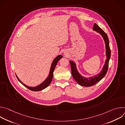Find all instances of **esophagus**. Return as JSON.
<instances>
[{
    "instance_id": "34e87169",
    "label": "esophagus",
    "mask_w": 125,
    "mask_h": 125,
    "mask_svg": "<svg viewBox=\"0 0 125 125\" xmlns=\"http://www.w3.org/2000/svg\"><path fill=\"white\" fill-rule=\"evenodd\" d=\"M64 54H65V55H66V54H66V52H65V53H64Z\"/></svg>"
}]
</instances>
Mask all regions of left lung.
Listing matches in <instances>:
<instances>
[{
  "label": "left lung",
  "mask_w": 125,
  "mask_h": 125,
  "mask_svg": "<svg viewBox=\"0 0 125 125\" xmlns=\"http://www.w3.org/2000/svg\"><path fill=\"white\" fill-rule=\"evenodd\" d=\"M93 30L96 31L101 35L105 44L106 59L102 70L100 71V72L98 74L95 76L88 78L84 77L81 75V74L79 72L77 68L76 64L73 61H69L71 67V72H72L73 78L79 84L83 86L88 87L93 86L97 83L104 77L107 72L109 61L111 57V51L109 47V42L107 35L95 23L94 24Z\"/></svg>",
  "instance_id": "obj_1"
}]
</instances>
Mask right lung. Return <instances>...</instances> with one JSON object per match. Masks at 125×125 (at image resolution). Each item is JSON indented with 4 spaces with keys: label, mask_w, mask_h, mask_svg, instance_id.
<instances>
[{
    "label": "right lung",
    "mask_w": 125,
    "mask_h": 125,
    "mask_svg": "<svg viewBox=\"0 0 125 125\" xmlns=\"http://www.w3.org/2000/svg\"><path fill=\"white\" fill-rule=\"evenodd\" d=\"M63 57V56L61 55H58L57 57H56L54 60H53V62L51 64V67H50V71H49V73L48 74V77L46 78V79L42 82V83L40 84L34 86V87H31V86H28L27 85H26L25 84H24V83H23L21 80L18 78V76L16 75V77L17 78V79L18 80V81L23 85H24L25 87H26L27 88H28L29 90H30L31 91H34V92H38V91H42L43 89L46 88L51 83L52 78H53V72H54V71L55 69V68L57 65V62H58V61L61 59Z\"/></svg>",
    "instance_id": "right-lung-1"
}]
</instances>
